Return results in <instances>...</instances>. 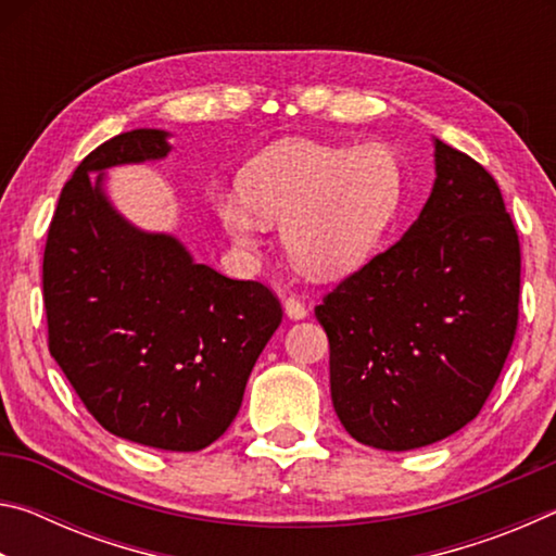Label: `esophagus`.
<instances>
[{
	"label": "esophagus",
	"instance_id": "34e87169",
	"mask_svg": "<svg viewBox=\"0 0 556 556\" xmlns=\"http://www.w3.org/2000/svg\"><path fill=\"white\" fill-rule=\"evenodd\" d=\"M285 312H287L289 318H294V321H299V318H306L308 316V306L299 296H289V299H285Z\"/></svg>",
	"mask_w": 556,
	"mask_h": 556
}]
</instances>
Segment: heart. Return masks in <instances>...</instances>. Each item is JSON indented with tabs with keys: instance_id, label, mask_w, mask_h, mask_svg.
Returning <instances> with one entry per match:
<instances>
[{
	"instance_id": "1",
	"label": "heart",
	"mask_w": 556,
	"mask_h": 556,
	"mask_svg": "<svg viewBox=\"0 0 556 556\" xmlns=\"http://www.w3.org/2000/svg\"><path fill=\"white\" fill-rule=\"evenodd\" d=\"M240 193L218 191L213 208L240 248H255L267 223L299 269L336 277L363 265L400 211L404 174L388 144L279 142L250 159Z\"/></svg>"
}]
</instances>
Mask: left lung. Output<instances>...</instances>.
I'll list each match as a JSON object with an SVG mask.
<instances>
[{
	"label": "left lung",
	"mask_w": 556,
	"mask_h": 556,
	"mask_svg": "<svg viewBox=\"0 0 556 556\" xmlns=\"http://www.w3.org/2000/svg\"><path fill=\"white\" fill-rule=\"evenodd\" d=\"M434 166L402 240L316 306L338 419L382 451L429 446L476 419L517 328L520 240L501 188L441 139Z\"/></svg>",
	"instance_id": "left-lung-1"
}]
</instances>
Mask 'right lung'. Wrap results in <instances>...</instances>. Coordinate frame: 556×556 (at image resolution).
Segmentation results:
<instances>
[{
	"label": "right lung",
	"mask_w": 556,
	"mask_h": 556,
	"mask_svg": "<svg viewBox=\"0 0 556 556\" xmlns=\"http://www.w3.org/2000/svg\"><path fill=\"white\" fill-rule=\"evenodd\" d=\"M168 152V131L131 129L83 159L46 240L43 306L51 355L110 434L201 451L238 417L281 306L260 281L199 265L174 235L115 211L108 168Z\"/></svg>",
	"instance_id": "obj_1"
}]
</instances>
